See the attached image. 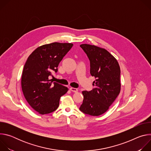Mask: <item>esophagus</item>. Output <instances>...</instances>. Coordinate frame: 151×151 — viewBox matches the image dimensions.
<instances>
[{"label": "esophagus", "instance_id": "34e87169", "mask_svg": "<svg viewBox=\"0 0 151 151\" xmlns=\"http://www.w3.org/2000/svg\"><path fill=\"white\" fill-rule=\"evenodd\" d=\"M70 90L72 92H74V93H76L78 91V89L77 88H73V87H70Z\"/></svg>", "mask_w": 151, "mask_h": 151}]
</instances>
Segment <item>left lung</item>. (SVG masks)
<instances>
[{
    "mask_svg": "<svg viewBox=\"0 0 151 151\" xmlns=\"http://www.w3.org/2000/svg\"><path fill=\"white\" fill-rule=\"evenodd\" d=\"M80 47L90 60V74L96 80L91 91L82 92L83 100L79 109L85 114L99 116L109 109L120 93V67L106 50L89 44Z\"/></svg>",
    "mask_w": 151,
    "mask_h": 151,
    "instance_id": "obj_1",
    "label": "left lung"
}]
</instances>
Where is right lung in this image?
Returning <instances> with one entry per match:
<instances>
[{
	"label": "right lung",
	"mask_w": 151,
	"mask_h": 151,
	"mask_svg": "<svg viewBox=\"0 0 151 151\" xmlns=\"http://www.w3.org/2000/svg\"><path fill=\"white\" fill-rule=\"evenodd\" d=\"M70 43L54 42L37 48L28 57L21 77V88L32 108L44 115L55 111L66 87L49 79L52 72H57L63 58L73 47Z\"/></svg>",
	"instance_id": "add662e5"
}]
</instances>
